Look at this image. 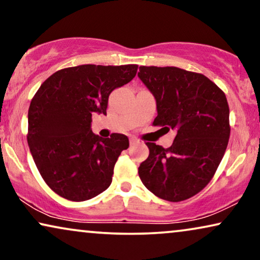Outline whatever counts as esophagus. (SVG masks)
I'll return each instance as SVG.
<instances>
[{"label": "esophagus", "mask_w": 260, "mask_h": 260, "mask_svg": "<svg viewBox=\"0 0 260 260\" xmlns=\"http://www.w3.org/2000/svg\"><path fill=\"white\" fill-rule=\"evenodd\" d=\"M138 141L137 138H135V137H130V145H135V144H137L138 143Z\"/></svg>", "instance_id": "1"}]
</instances>
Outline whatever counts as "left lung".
<instances>
[{"instance_id": "left-lung-1", "label": "left lung", "mask_w": 260, "mask_h": 260, "mask_svg": "<svg viewBox=\"0 0 260 260\" xmlns=\"http://www.w3.org/2000/svg\"><path fill=\"white\" fill-rule=\"evenodd\" d=\"M138 77L154 94L155 126L176 131L172 147L145 143L149 156L138 168L142 182L163 200H187L209 183L230 140L226 95L201 73L179 67L141 66Z\"/></svg>"}]
</instances>
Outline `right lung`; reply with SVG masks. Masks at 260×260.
I'll use <instances>...</instances> for the list:
<instances>
[{
    "mask_svg": "<svg viewBox=\"0 0 260 260\" xmlns=\"http://www.w3.org/2000/svg\"><path fill=\"white\" fill-rule=\"evenodd\" d=\"M137 65L67 67L47 78L28 110L27 141L42 179L60 197L85 201L108 189L129 138H102L92 115H106L109 95L136 76Z\"/></svg>",
    "mask_w": 260,
    "mask_h": 260,
    "instance_id": "1",
    "label": "right lung"
}]
</instances>
